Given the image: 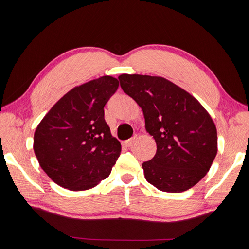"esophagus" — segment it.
I'll return each instance as SVG.
<instances>
[{"mask_svg": "<svg viewBox=\"0 0 249 249\" xmlns=\"http://www.w3.org/2000/svg\"><path fill=\"white\" fill-rule=\"evenodd\" d=\"M136 139H137V136H134L133 138H130V139H128V140H126L125 142H123V144H124L126 147H130V146H133V144L135 143Z\"/></svg>", "mask_w": 249, "mask_h": 249, "instance_id": "obj_1", "label": "esophagus"}]
</instances>
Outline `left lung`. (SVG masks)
<instances>
[{
	"mask_svg": "<svg viewBox=\"0 0 249 249\" xmlns=\"http://www.w3.org/2000/svg\"><path fill=\"white\" fill-rule=\"evenodd\" d=\"M121 88L142 109L157 151L142 163L146 181L166 193H182L203 178L217 154V130L192 94L166 78L119 76Z\"/></svg>",
	"mask_w": 249,
	"mask_h": 249,
	"instance_id": "obj_1",
	"label": "left lung"
}]
</instances>
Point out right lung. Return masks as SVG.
<instances>
[{
	"instance_id": "obj_1",
	"label": "right lung",
	"mask_w": 249,
	"mask_h": 249,
	"mask_svg": "<svg viewBox=\"0 0 249 249\" xmlns=\"http://www.w3.org/2000/svg\"><path fill=\"white\" fill-rule=\"evenodd\" d=\"M118 88L119 80L111 76L75 87L36 127L37 160L57 185L78 192L109 177L122 147L106 123L104 107Z\"/></svg>"
}]
</instances>
